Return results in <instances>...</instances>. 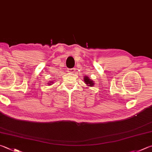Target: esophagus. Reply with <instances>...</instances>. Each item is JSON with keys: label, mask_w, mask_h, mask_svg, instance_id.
I'll return each instance as SVG.
<instances>
[{"label": "esophagus", "mask_w": 152, "mask_h": 152, "mask_svg": "<svg viewBox=\"0 0 152 152\" xmlns=\"http://www.w3.org/2000/svg\"><path fill=\"white\" fill-rule=\"evenodd\" d=\"M68 70H69L68 72H70L74 73V72H75V70H76V68H71V69H69Z\"/></svg>", "instance_id": "34e87169"}]
</instances>
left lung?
I'll list each match as a JSON object with an SVG mask.
<instances>
[{"instance_id":"left-lung-1","label":"left lung","mask_w":152,"mask_h":152,"mask_svg":"<svg viewBox=\"0 0 152 152\" xmlns=\"http://www.w3.org/2000/svg\"><path fill=\"white\" fill-rule=\"evenodd\" d=\"M84 81L86 84H89L88 86H94V84L92 80H90L89 78H88L87 76H86L84 78Z\"/></svg>"}]
</instances>
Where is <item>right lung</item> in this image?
Returning a JSON list of instances; mask_svg holds the SVG:
<instances>
[{"mask_svg": "<svg viewBox=\"0 0 152 152\" xmlns=\"http://www.w3.org/2000/svg\"><path fill=\"white\" fill-rule=\"evenodd\" d=\"M52 83V82H50V84H51Z\"/></svg>", "mask_w": 152, "mask_h": 152, "instance_id": "obj_1", "label": "right lung"}]
</instances>
